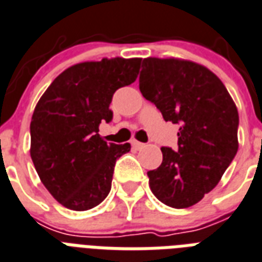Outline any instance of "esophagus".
Instances as JSON below:
<instances>
[{"mask_svg": "<svg viewBox=\"0 0 262 262\" xmlns=\"http://www.w3.org/2000/svg\"><path fill=\"white\" fill-rule=\"evenodd\" d=\"M132 145H133V147L137 149L143 148V147H144V144H143V143H140V141H137V140H132Z\"/></svg>", "mask_w": 262, "mask_h": 262, "instance_id": "esophagus-1", "label": "esophagus"}]
</instances>
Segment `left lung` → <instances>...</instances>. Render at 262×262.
I'll use <instances>...</instances> for the list:
<instances>
[{
	"instance_id": "1",
	"label": "left lung",
	"mask_w": 262,
	"mask_h": 262,
	"mask_svg": "<svg viewBox=\"0 0 262 262\" xmlns=\"http://www.w3.org/2000/svg\"><path fill=\"white\" fill-rule=\"evenodd\" d=\"M141 67V95L180 125L179 148H161V166L147 173L149 188L167 206L185 209L219 184L236 155V105L220 78L193 61L148 57Z\"/></svg>"
}]
</instances>
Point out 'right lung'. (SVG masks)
Masks as SVG:
<instances>
[{"instance_id":"1","label":"right lung","mask_w":262,"mask_h":262,"mask_svg":"<svg viewBox=\"0 0 262 262\" xmlns=\"http://www.w3.org/2000/svg\"><path fill=\"white\" fill-rule=\"evenodd\" d=\"M141 59H103L70 67L35 105L30 155L39 179L67 209L89 210L111 189L114 166L130 144L107 143L101 121L113 119L114 93L136 81Z\"/></svg>"}]
</instances>
